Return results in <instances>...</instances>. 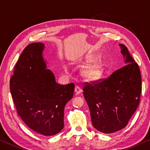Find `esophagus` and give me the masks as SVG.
I'll list each match as a JSON object with an SVG mask.
<instances>
[{"mask_svg": "<svg viewBox=\"0 0 150 150\" xmlns=\"http://www.w3.org/2000/svg\"><path fill=\"white\" fill-rule=\"evenodd\" d=\"M75 92L76 93V94H80L82 92V89L79 86H75Z\"/></svg>", "mask_w": 150, "mask_h": 150, "instance_id": "obj_1", "label": "esophagus"}]
</instances>
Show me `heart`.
Wrapping results in <instances>:
<instances>
[{
  "mask_svg": "<svg viewBox=\"0 0 150 150\" xmlns=\"http://www.w3.org/2000/svg\"><path fill=\"white\" fill-rule=\"evenodd\" d=\"M63 70L65 73L69 71V67L67 65H64ZM103 73V67L99 64H93L88 67L83 71V76L89 80H94L100 77Z\"/></svg>",
  "mask_w": 150,
  "mask_h": 150,
  "instance_id": "obj_1",
  "label": "heart"
}]
</instances>
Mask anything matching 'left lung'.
<instances>
[{"mask_svg":"<svg viewBox=\"0 0 150 150\" xmlns=\"http://www.w3.org/2000/svg\"><path fill=\"white\" fill-rule=\"evenodd\" d=\"M119 45L126 65L107 79L86 83L83 89L92 124L105 134L116 132L126 126L139 105L142 93L138 65L127 47Z\"/></svg>","mask_w":150,"mask_h":150,"instance_id":"8db88e82","label":"left lung"}]
</instances>
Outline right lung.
I'll list each match as a JSON object with an SVG mask.
<instances>
[{"label":"right lung","instance_id":"obj_1","mask_svg":"<svg viewBox=\"0 0 150 150\" xmlns=\"http://www.w3.org/2000/svg\"><path fill=\"white\" fill-rule=\"evenodd\" d=\"M45 45L34 42L21 54L10 80L11 96L18 115L27 126L46 136L64 127V109L72 99L75 85H60L47 69Z\"/></svg>","mask_w":150,"mask_h":150}]
</instances>
